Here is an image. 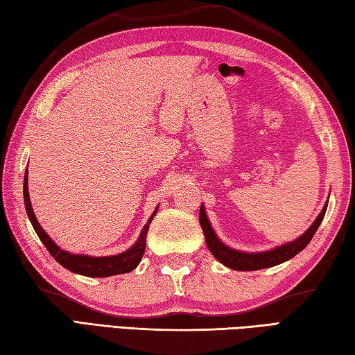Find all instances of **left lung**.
I'll return each mask as SVG.
<instances>
[{"label":"left lung","instance_id":"obj_1","mask_svg":"<svg viewBox=\"0 0 355 355\" xmlns=\"http://www.w3.org/2000/svg\"><path fill=\"white\" fill-rule=\"evenodd\" d=\"M326 207H328V201L324 203L322 212L318 214V217L314 220V223H312L308 227V231L302 234L300 237L263 252H243L225 245V243L217 237V234H215V231L212 229L203 205L200 206L198 218H200L201 229H203L205 232L207 249H209L215 259L234 270H257V269L277 266L280 265V263L291 260L298 252H302L303 249L309 245V241L312 240V237H314L318 226H320V223L323 221Z\"/></svg>","mask_w":355,"mask_h":355}]
</instances>
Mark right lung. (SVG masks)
<instances>
[{"instance_id": "obj_1", "label": "right lung", "mask_w": 355, "mask_h": 355, "mask_svg": "<svg viewBox=\"0 0 355 355\" xmlns=\"http://www.w3.org/2000/svg\"><path fill=\"white\" fill-rule=\"evenodd\" d=\"M23 193H24V206H26V212L27 217H29L31 223L35 229V232L40 237V240L43 241V245L51 255L57 260L62 268H66L69 270H72L75 274L85 275V277H110V275H118V274H126L134 270L143 259L144 249H146V235H148L149 231V225L152 218L155 217V214L158 211V206L155 207V211L152 212V215L148 220V223L144 225L141 229L140 237L135 241V245H132L128 251H124L121 254L116 255H107V257H92V255H83V254H71L61 249L57 243H55L49 235L44 232V229L41 227L38 223L37 217H35V212L32 209V203H31V197H29V186H27V171L24 173V184H23Z\"/></svg>"}]
</instances>
